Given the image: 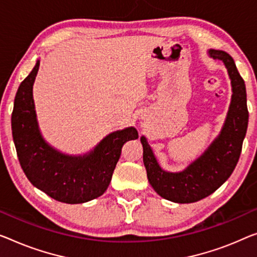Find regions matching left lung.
Wrapping results in <instances>:
<instances>
[{
  "instance_id": "8db88e82",
  "label": "left lung",
  "mask_w": 257,
  "mask_h": 257,
  "mask_svg": "<svg viewBox=\"0 0 257 257\" xmlns=\"http://www.w3.org/2000/svg\"><path fill=\"white\" fill-rule=\"evenodd\" d=\"M209 55L224 62L231 78L233 92L226 120L217 139L185 171L171 173L159 166L147 139L141 137L149 182L157 194L175 203L197 202L219 188L231 177L238 164L247 133L249 114L244 80L232 56L226 52L210 49Z\"/></svg>"
}]
</instances>
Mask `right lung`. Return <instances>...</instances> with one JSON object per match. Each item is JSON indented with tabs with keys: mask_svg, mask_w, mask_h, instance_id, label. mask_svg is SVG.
<instances>
[{
	"mask_svg": "<svg viewBox=\"0 0 257 257\" xmlns=\"http://www.w3.org/2000/svg\"><path fill=\"white\" fill-rule=\"evenodd\" d=\"M39 64L37 61L15 97L11 128L19 164L30 182L54 200L68 204L89 202L108 188L122 147L139 139V133L134 127L117 130L84 156H67L53 149L41 136L34 109L32 90Z\"/></svg>",
	"mask_w": 257,
	"mask_h": 257,
	"instance_id": "1",
	"label": "right lung"
}]
</instances>
